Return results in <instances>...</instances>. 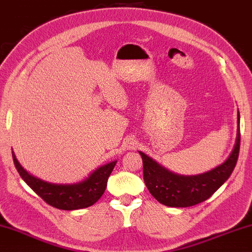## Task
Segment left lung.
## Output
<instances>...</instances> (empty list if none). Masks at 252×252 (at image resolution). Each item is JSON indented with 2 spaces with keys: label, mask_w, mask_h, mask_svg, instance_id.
Here are the masks:
<instances>
[{
  "label": "left lung",
  "mask_w": 252,
  "mask_h": 252,
  "mask_svg": "<svg viewBox=\"0 0 252 252\" xmlns=\"http://www.w3.org/2000/svg\"><path fill=\"white\" fill-rule=\"evenodd\" d=\"M240 151V114L238 113L237 141L228 159L212 171L200 175L183 176L167 171L139 152L143 158V175L148 191L159 203L167 207L188 208L208 200L229 179L236 167Z\"/></svg>",
  "instance_id": "8db88e82"
}]
</instances>
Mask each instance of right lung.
<instances>
[{"label":"right lung","instance_id":"right-lung-1","mask_svg":"<svg viewBox=\"0 0 252 252\" xmlns=\"http://www.w3.org/2000/svg\"><path fill=\"white\" fill-rule=\"evenodd\" d=\"M13 162L20 176L49 205L60 210L85 209L96 203L104 194L107 181L116 162L102 165L80 183L71 185L51 184L32 176L24 170L12 152Z\"/></svg>","mask_w":252,"mask_h":252}]
</instances>
